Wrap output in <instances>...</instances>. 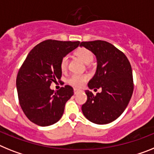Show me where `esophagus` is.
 <instances>
[{"label":"esophagus","instance_id":"34e87169","mask_svg":"<svg viewBox=\"0 0 154 154\" xmlns=\"http://www.w3.org/2000/svg\"><path fill=\"white\" fill-rule=\"evenodd\" d=\"M80 91H81V90H79V89H77V88H73V92H74V94H75Z\"/></svg>","mask_w":154,"mask_h":154}]
</instances>
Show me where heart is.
Here are the masks:
<instances>
[{
  "label": "heart",
  "mask_w": 154,
  "mask_h": 154,
  "mask_svg": "<svg viewBox=\"0 0 154 154\" xmlns=\"http://www.w3.org/2000/svg\"><path fill=\"white\" fill-rule=\"evenodd\" d=\"M75 55L80 60L86 64H89L94 59L93 53L86 48H80L75 52ZM68 57H64L60 62V69L65 71L67 69ZM88 76L86 74H73L68 79V83L74 87H82L88 80Z\"/></svg>",
  "instance_id": "1"
}]
</instances>
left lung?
Listing matches in <instances>:
<instances>
[{"label":"left lung","mask_w":154,"mask_h":154,"mask_svg":"<svg viewBox=\"0 0 154 154\" xmlns=\"http://www.w3.org/2000/svg\"><path fill=\"white\" fill-rule=\"evenodd\" d=\"M81 46L92 52L97 59V69L88 88L94 91L101 89L96 95L90 91H85L88 99L81 108L83 114L93 123L109 124L123 113L133 94L130 63L122 52L105 41L83 42Z\"/></svg>","instance_id":"8db88e82"}]
</instances>
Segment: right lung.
Wrapping results in <instances>:
<instances>
[{
	"instance_id": "add662e5",
	"label": "right lung",
	"mask_w": 154,
	"mask_h": 154,
	"mask_svg": "<svg viewBox=\"0 0 154 154\" xmlns=\"http://www.w3.org/2000/svg\"><path fill=\"white\" fill-rule=\"evenodd\" d=\"M79 45V41L45 40L28 54L18 73L16 87L21 109L33 123L48 126L62 117L73 89L66 85L55 92L50 85L62 77V59Z\"/></svg>"
}]
</instances>
